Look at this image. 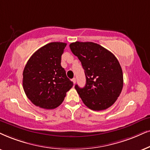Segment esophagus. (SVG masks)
<instances>
[{
    "instance_id": "34e87169",
    "label": "esophagus",
    "mask_w": 150,
    "mask_h": 150,
    "mask_svg": "<svg viewBox=\"0 0 150 150\" xmlns=\"http://www.w3.org/2000/svg\"><path fill=\"white\" fill-rule=\"evenodd\" d=\"M72 81H73V84H75V82H76V79H75V77H74V78L72 79Z\"/></svg>"
}]
</instances>
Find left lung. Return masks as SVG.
<instances>
[{
  "instance_id": "obj_1",
  "label": "left lung",
  "mask_w": 150,
  "mask_h": 150,
  "mask_svg": "<svg viewBox=\"0 0 150 150\" xmlns=\"http://www.w3.org/2000/svg\"><path fill=\"white\" fill-rule=\"evenodd\" d=\"M69 46L86 75L84 88L75 86L77 93L90 109H107L116 101L123 86L122 71L117 58L98 43L76 41Z\"/></svg>"
}]
</instances>
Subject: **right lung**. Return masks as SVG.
Returning a JSON list of instances; mask_svg holds the SVG:
<instances>
[{"mask_svg": "<svg viewBox=\"0 0 150 150\" xmlns=\"http://www.w3.org/2000/svg\"><path fill=\"white\" fill-rule=\"evenodd\" d=\"M66 46L63 42L45 45L29 59L23 73V86L34 105L45 109L59 107L73 83L61 66Z\"/></svg>", "mask_w": 150, "mask_h": 150, "instance_id": "add662e5", "label": "right lung"}]
</instances>
